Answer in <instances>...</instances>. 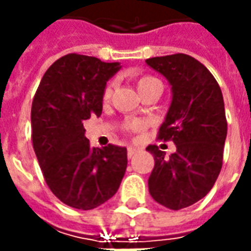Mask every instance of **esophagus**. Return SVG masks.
<instances>
[{
	"mask_svg": "<svg viewBox=\"0 0 251 251\" xmlns=\"http://www.w3.org/2000/svg\"><path fill=\"white\" fill-rule=\"evenodd\" d=\"M137 152H138V150H137L135 147H128V150H127V156H128V158H132Z\"/></svg>",
	"mask_w": 251,
	"mask_h": 251,
	"instance_id": "esophagus-1",
	"label": "esophagus"
}]
</instances>
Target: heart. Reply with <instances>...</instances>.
I'll return each instance as SVG.
<instances>
[{"instance_id":"obj_1","label":"heart","mask_w":251,"mask_h":251,"mask_svg":"<svg viewBox=\"0 0 251 251\" xmlns=\"http://www.w3.org/2000/svg\"><path fill=\"white\" fill-rule=\"evenodd\" d=\"M159 82L156 78H153V76H150V75H145V76H141V78H138L137 79V89H138V92H142L145 88H148V86H151L152 83H156ZM113 86H114V83L113 82H109L107 85H106V88H104V91H103V99L104 100H109L111 96V93H113ZM141 128L140 124H131L130 126V130L131 131H138Z\"/></svg>"}]
</instances>
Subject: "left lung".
Here are the masks:
<instances>
[{
  "label": "left lung",
  "instance_id": "8db88e82",
  "mask_svg": "<svg viewBox=\"0 0 251 251\" xmlns=\"http://www.w3.org/2000/svg\"><path fill=\"white\" fill-rule=\"evenodd\" d=\"M147 64L172 85V103L158 140L173 141L176 152L165 158L156 145L148 187L169 209L196 204L214 187L222 169L227 123L221 88L205 65L187 54L152 57Z\"/></svg>",
  "mask_w": 251,
  "mask_h": 251
}]
</instances>
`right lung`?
I'll list each match as a JSON object with an SVG mask.
<instances>
[{
	"label": "right lung",
	"mask_w": 251,
	"mask_h": 251,
	"mask_svg": "<svg viewBox=\"0 0 251 251\" xmlns=\"http://www.w3.org/2000/svg\"><path fill=\"white\" fill-rule=\"evenodd\" d=\"M119 63L67 54L44 73L32 103V142L44 180L61 202L93 209L111 198L127 169V150L92 148L83 121L100 116L106 82Z\"/></svg>",
	"instance_id": "1"
}]
</instances>
